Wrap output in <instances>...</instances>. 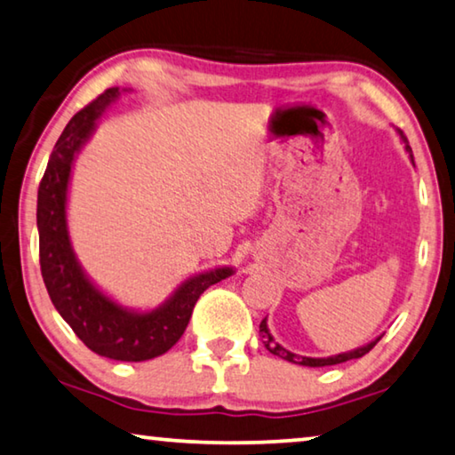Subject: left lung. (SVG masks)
Masks as SVG:
<instances>
[{
	"mask_svg": "<svg viewBox=\"0 0 455 455\" xmlns=\"http://www.w3.org/2000/svg\"><path fill=\"white\" fill-rule=\"evenodd\" d=\"M401 138H403V142L407 144V150H409V155H411V158H413V152H411V146H409V142H407V136H403V132H401ZM260 333H262V344H264V347L268 349L270 354H275V355H278V358H283V360H289V362H292V364H300V366H311V368H319V366H333V364H341V362H347V360H354V358H362V355H366L370 349H372L376 344H379V339H374V341H370L368 346H364V347H358V349H354V352H346V354H338V355H331V358H305V355H297V354H292V352H289V349H284L283 346H278L276 341H275V338H272L270 335V331H268V327H267V319H262V323H260Z\"/></svg>",
	"mask_w": 455,
	"mask_h": 455,
	"instance_id": "obj_1",
	"label": "left lung"
}]
</instances>
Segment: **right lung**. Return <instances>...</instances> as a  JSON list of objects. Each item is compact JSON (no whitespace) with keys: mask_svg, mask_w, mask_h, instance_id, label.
I'll return each instance as SVG.
<instances>
[{"mask_svg":"<svg viewBox=\"0 0 455 455\" xmlns=\"http://www.w3.org/2000/svg\"><path fill=\"white\" fill-rule=\"evenodd\" d=\"M117 87L103 91L76 111L54 144L38 187L40 270L52 305L91 352L122 362L152 360L177 344L185 333L201 292L232 275V268L209 270L188 278L163 307L150 313H130L101 295L83 275L67 234V187L75 152L81 148L116 97Z\"/></svg>","mask_w":455,"mask_h":455,"instance_id":"right-lung-1","label":"right lung"}]
</instances>
